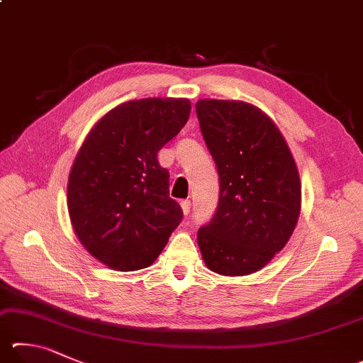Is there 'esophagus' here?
<instances>
[{"instance_id": "obj_1", "label": "esophagus", "mask_w": 363, "mask_h": 363, "mask_svg": "<svg viewBox=\"0 0 363 363\" xmlns=\"http://www.w3.org/2000/svg\"><path fill=\"white\" fill-rule=\"evenodd\" d=\"M190 206H192V203H190V200H184V201H181V208H182V213H184V216H189V213H190Z\"/></svg>"}]
</instances>
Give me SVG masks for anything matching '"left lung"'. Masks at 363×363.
<instances>
[{
	"mask_svg": "<svg viewBox=\"0 0 363 363\" xmlns=\"http://www.w3.org/2000/svg\"><path fill=\"white\" fill-rule=\"evenodd\" d=\"M203 140L219 173V203L196 233L211 272L246 276L287 245L301 208L298 169L279 128L254 104L200 100Z\"/></svg>",
	"mask_w": 363,
	"mask_h": 363,
	"instance_id": "1",
	"label": "left lung"
}]
</instances>
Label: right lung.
I'll list each match as a JSON object with an SVG mask.
<instances>
[{"instance_id": "add662e5", "label": "right lung", "mask_w": 363, "mask_h": 363, "mask_svg": "<svg viewBox=\"0 0 363 363\" xmlns=\"http://www.w3.org/2000/svg\"><path fill=\"white\" fill-rule=\"evenodd\" d=\"M190 116L187 98H143L111 109L79 149L68 213L89 254L117 272L147 268L182 220L159 150Z\"/></svg>"}]
</instances>
